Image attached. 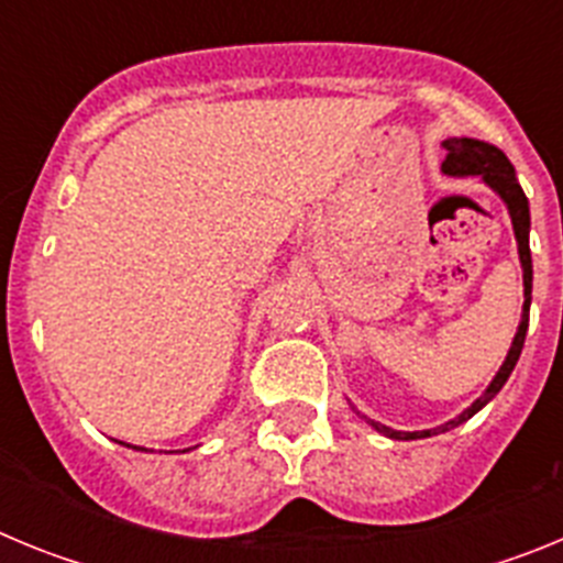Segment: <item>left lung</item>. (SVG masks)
Returning a JSON list of instances; mask_svg holds the SVG:
<instances>
[{
  "instance_id": "obj_1",
  "label": "left lung",
  "mask_w": 563,
  "mask_h": 563,
  "mask_svg": "<svg viewBox=\"0 0 563 563\" xmlns=\"http://www.w3.org/2000/svg\"><path fill=\"white\" fill-rule=\"evenodd\" d=\"M445 146V163H442V174H449V177H482L487 188L494 194H499V200L507 206V213H510V222H514V233H516V245H519V262H521V278H525V307H521V321L519 330H516L514 343H510V350H507L505 363L499 366L496 377L490 380L482 397H476L471 406H467L462 415H456L454 420L442 422L437 429H426V431H395L389 426H383V422L366 420L377 434L389 437V440H422V437H434V434H445V431L456 429L465 420L476 415L479 409H485L487 402L494 400L496 395L501 391V386L507 383L510 372L516 369V361L521 355V346H525V335H527V324H530V298H533V258H530V202H527L525 191H521L519 180H516V168L514 163L507 161L505 152L496 148L494 143L476 141V137H449V141L442 143Z\"/></svg>"
}]
</instances>
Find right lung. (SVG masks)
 Instances as JSON below:
<instances>
[{"label":"right lung","mask_w":563,"mask_h":563,"mask_svg":"<svg viewBox=\"0 0 563 563\" xmlns=\"http://www.w3.org/2000/svg\"><path fill=\"white\" fill-rule=\"evenodd\" d=\"M121 445H126V442H121ZM126 449H137V451H146V449H141V445H126Z\"/></svg>","instance_id":"1"}]
</instances>
